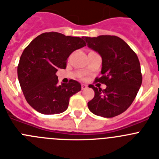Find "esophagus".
<instances>
[{"label": "esophagus", "mask_w": 159, "mask_h": 159, "mask_svg": "<svg viewBox=\"0 0 159 159\" xmlns=\"http://www.w3.org/2000/svg\"><path fill=\"white\" fill-rule=\"evenodd\" d=\"M81 87H82V90H84V89H86V88H88V85H86V84H82Z\"/></svg>", "instance_id": "esophagus-1"}]
</instances>
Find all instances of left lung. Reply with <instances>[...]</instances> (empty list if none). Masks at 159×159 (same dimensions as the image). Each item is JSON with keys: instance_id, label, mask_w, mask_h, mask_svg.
Here are the masks:
<instances>
[{"instance_id": "left-lung-1", "label": "left lung", "mask_w": 159, "mask_h": 159, "mask_svg": "<svg viewBox=\"0 0 159 159\" xmlns=\"http://www.w3.org/2000/svg\"><path fill=\"white\" fill-rule=\"evenodd\" d=\"M88 48L102 57V90L89 85L95 96L88 102L90 111L104 118L117 116L131 105L142 84L140 63L137 55L121 38L116 36L84 37Z\"/></svg>"}]
</instances>
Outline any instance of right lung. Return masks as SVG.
Instances as JSON below:
<instances>
[{
    "mask_svg": "<svg viewBox=\"0 0 159 159\" xmlns=\"http://www.w3.org/2000/svg\"><path fill=\"white\" fill-rule=\"evenodd\" d=\"M86 46L82 38L56 32H44L25 48L20 58L17 75L28 103L43 115L65 111L70 97L81 90V84L71 80L58 84L56 73L65 69L71 52Z\"/></svg>",
    "mask_w": 159,
    "mask_h": 159,
    "instance_id": "right-lung-1",
    "label": "right lung"
}]
</instances>
